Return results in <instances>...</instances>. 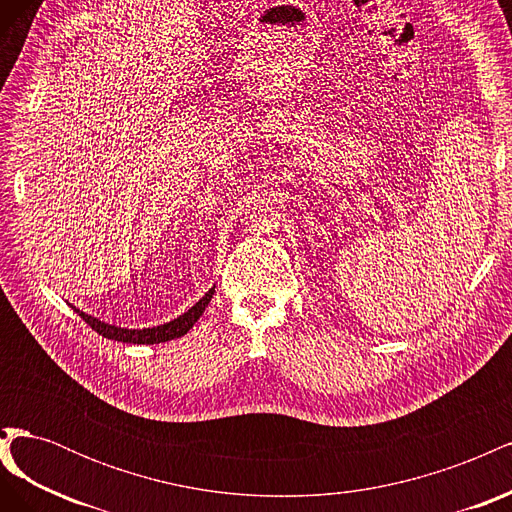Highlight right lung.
Masks as SVG:
<instances>
[{"label":"right lung","mask_w":512,"mask_h":512,"mask_svg":"<svg viewBox=\"0 0 512 512\" xmlns=\"http://www.w3.org/2000/svg\"><path fill=\"white\" fill-rule=\"evenodd\" d=\"M213 292H215V288H211L205 297L200 299L192 309H188L183 316L170 320L166 324H160V327H153V329H121V327H113V324H106L94 316H87L81 312V309H76V307H72V309L102 337L115 339V342H123V344H162V342H168V339H177V337L185 335L194 327L196 320L203 316L205 307L209 305Z\"/></svg>","instance_id":"right-lung-1"}]
</instances>
